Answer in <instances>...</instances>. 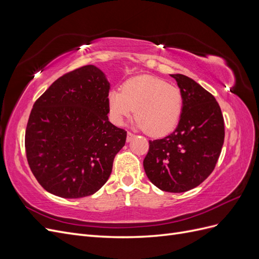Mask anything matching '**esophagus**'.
<instances>
[{
  "instance_id": "1",
  "label": "esophagus",
  "mask_w": 259,
  "mask_h": 259,
  "mask_svg": "<svg viewBox=\"0 0 259 259\" xmlns=\"http://www.w3.org/2000/svg\"><path fill=\"white\" fill-rule=\"evenodd\" d=\"M135 138V135L134 134H132V133H127V136H126V142L127 143H130V142H132V140L133 139H134Z\"/></svg>"
}]
</instances>
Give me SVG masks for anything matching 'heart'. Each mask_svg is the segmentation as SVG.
Instances as JSON below:
<instances>
[{"instance_id": "heart-1", "label": "heart", "mask_w": 259, "mask_h": 259, "mask_svg": "<svg viewBox=\"0 0 259 259\" xmlns=\"http://www.w3.org/2000/svg\"><path fill=\"white\" fill-rule=\"evenodd\" d=\"M108 107L112 121L123 125L135 109V126L160 137L173 131L183 112V94L159 77L139 75L125 82L122 92L111 91Z\"/></svg>"}]
</instances>
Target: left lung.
Listing matches in <instances>:
<instances>
[{
	"mask_svg": "<svg viewBox=\"0 0 259 259\" xmlns=\"http://www.w3.org/2000/svg\"><path fill=\"white\" fill-rule=\"evenodd\" d=\"M183 94L175 131L149 140L144 168L150 182L167 192L193 189L215 168L225 139L224 117L215 97L184 74H169Z\"/></svg>",
	"mask_w": 259,
	"mask_h": 259,
	"instance_id": "1",
	"label": "left lung"
}]
</instances>
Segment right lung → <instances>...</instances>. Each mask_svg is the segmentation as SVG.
Segmentation results:
<instances>
[{
    "instance_id": "obj_1",
    "label": "right lung",
    "mask_w": 259,
    "mask_h": 259,
    "mask_svg": "<svg viewBox=\"0 0 259 259\" xmlns=\"http://www.w3.org/2000/svg\"><path fill=\"white\" fill-rule=\"evenodd\" d=\"M107 75L93 65L55 81L31 110L25 146L44 189L65 199L94 194L112 171L126 132L109 122Z\"/></svg>"
}]
</instances>
